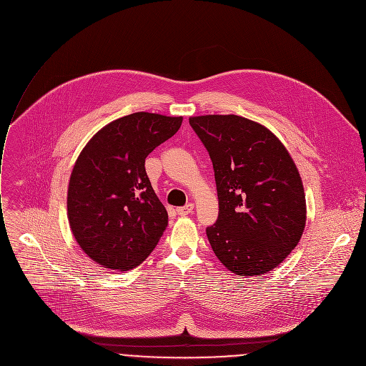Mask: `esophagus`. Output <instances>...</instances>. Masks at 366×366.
<instances>
[{"label": "esophagus", "mask_w": 366, "mask_h": 366, "mask_svg": "<svg viewBox=\"0 0 366 366\" xmlns=\"http://www.w3.org/2000/svg\"><path fill=\"white\" fill-rule=\"evenodd\" d=\"M193 207H194V204H193V203H187L186 206L177 207V209H176V212H177V214H179V216H186V214H189V213H192V212H193Z\"/></svg>", "instance_id": "esophagus-1"}]
</instances>
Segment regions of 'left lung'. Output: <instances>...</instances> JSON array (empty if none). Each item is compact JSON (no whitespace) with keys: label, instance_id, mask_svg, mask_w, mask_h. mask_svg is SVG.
I'll list each match as a JSON object with an SVG mask.
<instances>
[{"label":"left lung","instance_id":"obj_1","mask_svg":"<svg viewBox=\"0 0 366 366\" xmlns=\"http://www.w3.org/2000/svg\"><path fill=\"white\" fill-rule=\"evenodd\" d=\"M189 122L206 147L219 200L209 244L237 275H262L293 251L306 227L300 173L282 142L239 115H200Z\"/></svg>","mask_w":366,"mask_h":366}]
</instances>
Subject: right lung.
I'll use <instances>...</instances> for the list:
<instances>
[{"mask_svg":"<svg viewBox=\"0 0 366 366\" xmlns=\"http://www.w3.org/2000/svg\"><path fill=\"white\" fill-rule=\"evenodd\" d=\"M183 117L135 112L101 128L73 166L67 219L82 251L117 271L139 265L156 248L169 214L145 173V159Z\"/></svg>","mask_w":366,"mask_h":366,"instance_id":"1","label":"right lung"}]
</instances>
